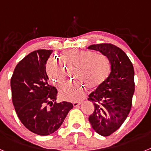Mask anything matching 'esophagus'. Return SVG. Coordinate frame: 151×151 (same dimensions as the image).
<instances>
[{"mask_svg":"<svg viewBox=\"0 0 151 151\" xmlns=\"http://www.w3.org/2000/svg\"><path fill=\"white\" fill-rule=\"evenodd\" d=\"M73 104L74 106H78L81 104V102H73Z\"/></svg>","mask_w":151,"mask_h":151,"instance_id":"34e87169","label":"esophagus"}]
</instances>
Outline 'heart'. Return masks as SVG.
<instances>
[{
	"label": "heart",
	"mask_w": 151,
	"mask_h": 151,
	"mask_svg": "<svg viewBox=\"0 0 151 151\" xmlns=\"http://www.w3.org/2000/svg\"><path fill=\"white\" fill-rule=\"evenodd\" d=\"M61 63L56 57H50L46 65L47 76L56 86L61 87L67 79V68H77L76 78L89 89H94L107 78L111 69L110 59L104 54H97L91 50H73L65 52ZM85 88L79 82L69 84L60 91L61 99L78 101L84 97Z\"/></svg>",
	"instance_id": "heart-1"
}]
</instances>
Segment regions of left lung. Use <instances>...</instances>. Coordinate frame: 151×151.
Listing matches in <instances>:
<instances>
[{
  "mask_svg": "<svg viewBox=\"0 0 151 151\" xmlns=\"http://www.w3.org/2000/svg\"><path fill=\"white\" fill-rule=\"evenodd\" d=\"M88 49L100 51L111 63L108 78L88 96L94 110L88 119L96 132L109 136L120 128L130 113L134 92V68L125 52L112 44L92 45Z\"/></svg>",
  "mask_w": 151,
  "mask_h": 151,
  "instance_id": "obj_1",
  "label": "left lung"
}]
</instances>
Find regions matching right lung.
I'll list each match as a JSON object with an SVG mask.
<instances>
[{
    "label": "right lung",
    "mask_w": 151,
    "mask_h": 151,
    "mask_svg": "<svg viewBox=\"0 0 151 151\" xmlns=\"http://www.w3.org/2000/svg\"><path fill=\"white\" fill-rule=\"evenodd\" d=\"M52 52L37 50L28 54L17 65L10 81L17 116L26 129L38 135L56 132L73 107L72 103L56 102L57 90L47 82L46 63Z\"/></svg>",
    "instance_id": "1"
}]
</instances>
